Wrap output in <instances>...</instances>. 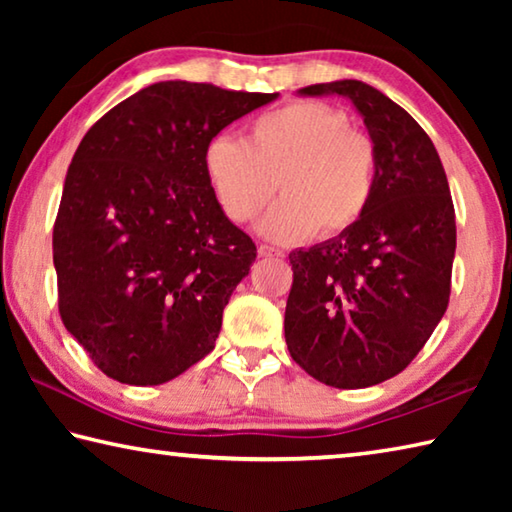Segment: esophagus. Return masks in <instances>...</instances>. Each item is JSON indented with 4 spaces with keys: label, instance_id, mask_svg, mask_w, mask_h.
I'll use <instances>...</instances> for the list:
<instances>
[{
    "label": "esophagus",
    "instance_id": "esophagus-1",
    "mask_svg": "<svg viewBox=\"0 0 512 512\" xmlns=\"http://www.w3.org/2000/svg\"><path fill=\"white\" fill-rule=\"evenodd\" d=\"M257 253H259V257H282L284 255L282 250L271 248V246H266V244H259L257 246Z\"/></svg>",
    "mask_w": 512,
    "mask_h": 512
}]
</instances>
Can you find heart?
Wrapping results in <instances>:
<instances>
[{
  "label": "heart",
  "mask_w": 512,
  "mask_h": 512,
  "mask_svg": "<svg viewBox=\"0 0 512 512\" xmlns=\"http://www.w3.org/2000/svg\"><path fill=\"white\" fill-rule=\"evenodd\" d=\"M216 203L232 223H248L277 189L284 194L259 225L291 244L352 228L372 201L377 149L350 128L345 112L320 101H293L250 121L244 140L216 135L203 151Z\"/></svg>",
  "instance_id": "b5f03b06"
}]
</instances>
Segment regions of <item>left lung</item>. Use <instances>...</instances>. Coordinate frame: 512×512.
I'll return each instance as SVG.
<instances>
[{
	"instance_id": "obj_1",
	"label": "left lung",
	"mask_w": 512,
	"mask_h": 512,
	"mask_svg": "<svg viewBox=\"0 0 512 512\" xmlns=\"http://www.w3.org/2000/svg\"><path fill=\"white\" fill-rule=\"evenodd\" d=\"M300 92L343 94L357 106L377 149V180L352 228L289 255L284 336L293 361L323 384L375 386L418 357L447 311L452 194L429 135L386 94L350 79Z\"/></svg>"
}]
</instances>
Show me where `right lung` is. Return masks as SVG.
I'll return each mask as SVG.
<instances>
[{
    "mask_svg": "<svg viewBox=\"0 0 512 512\" xmlns=\"http://www.w3.org/2000/svg\"><path fill=\"white\" fill-rule=\"evenodd\" d=\"M275 97L162 81L85 133L54 223L58 311L108 377L158 386L214 350L257 246L216 203L203 151Z\"/></svg>",
    "mask_w": 512,
    "mask_h": 512,
    "instance_id": "obj_1",
    "label": "right lung"
}]
</instances>
